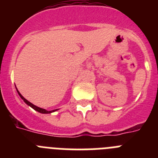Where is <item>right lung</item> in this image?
<instances>
[{"mask_svg": "<svg viewBox=\"0 0 158 158\" xmlns=\"http://www.w3.org/2000/svg\"><path fill=\"white\" fill-rule=\"evenodd\" d=\"M16 90H17V89H16ZM17 93H18V94L19 95V96L21 97L22 100H23V101H24L25 103H26V104H27V105H29V106H30V107H31L32 108H33V109H35V111H39V112L43 113V114H48V113H51V112H53V111H56V110H57L56 109V110H53V111H47V110L43 109V108H41V107H37V106H35V105H34V104H31V102H29L28 100H26V99H25L24 97H23V96H22V95L20 94V93H19V92L18 91V90H17Z\"/></svg>", "mask_w": 158, "mask_h": 158, "instance_id": "obj_1", "label": "right lung"}]
</instances>
